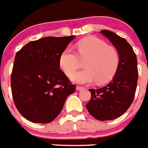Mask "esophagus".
<instances>
[{
    "mask_svg": "<svg viewBox=\"0 0 148 148\" xmlns=\"http://www.w3.org/2000/svg\"><path fill=\"white\" fill-rule=\"evenodd\" d=\"M84 87H81V86H77V87H76V90H84Z\"/></svg>",
    "mask_w": 148,
    "mask_h": 148,
    "instance_id": "obj_1",
    "label": "esophagus"
}]
</instances>
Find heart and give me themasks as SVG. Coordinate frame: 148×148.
I'll return each instance as SVG.
<instances>
[{
	"instance_id": "1",
	"label": "heart",
	"mask_w": 148,
	"mask_h": 148,
	"mask_svg": "<svg viewBox=\"0 0 148 148\" xmlns=\"http://www.w3.org/2000/svg\"><path fill=\"white\" fill-rule=\"evenodd\" d=\"M77 53L67 47L60 56V66L68 76L73 75L84 62L86 69L76 73L72 80L79 84H88L96 81L104 84L110 81L119 65L120 58L116 49L101 39L90 36L76 44Z\"/></svg>"
}]
</instances>
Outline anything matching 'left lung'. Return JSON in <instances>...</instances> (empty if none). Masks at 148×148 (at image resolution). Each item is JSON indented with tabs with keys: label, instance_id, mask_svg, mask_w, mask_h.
<instances>
[{
	"label": "left lung",
	"instance_id": "left-lung-1",
	"mask_svg": "<svg viewBox=\"0 0 148 148\" xmlns=\"http://www.w3.org/2000/svg\"><path fill=\"white\" fill-rule=\"evenodd\" d=\"M101 33L114 45L119 55V68L113 80L101 88L90 89L91 99L86 107L99 121L118 118L127 110L134 99L138 81L137 58L130 44L109 30Z\"/></svg>",
	"mask_w": 148,
	"mask_h": 148
}]
</instances>
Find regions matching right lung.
Masks as SVG:
<instances>
[{
  "label": "right lung",
  "mask_w": 148,
  "mask_h": 148,
  "mask_svg": "<svg viewBox=\"0 0 148 148\" xmlns=\"http://www.w3.org/2000/svg\"><path fill=\"white\" fill-rule=\"evenodd\" d=\"M75 38L46 37L30 41L15 55L12 94L19 113L29 121L47 124L61 113L72 84L59 69L60 56Z\"/></svg>",
  "instance_id": "add662e5"
}]
</instances>
